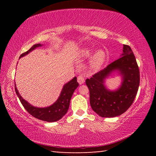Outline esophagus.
Listing matches in <instances>:
<instances>
[{"mask_svg":"<svg viewBox=\"0 0 156 156\" xmlns=\"http://www.w3.org/2000/svg\"><path fill=\"white\" fill-rule=\"evenodd\" d=\"M78 83L80 84H83L84 83V78L83 77V76L82 75H80L79 76H78Z\"/></svg>","mask_w":156,"mask_h":156,"instance_id":"esophagus-1","label":"esophagus"}]
</instances>
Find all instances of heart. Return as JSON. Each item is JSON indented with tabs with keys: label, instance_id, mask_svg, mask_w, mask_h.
Here are the masks:
<instances>
[{
	"label": "heart",
	"instance_id": "b5f03b06",
	"mask_svg": "<svg viewBox=\"0 0 156 156\" xmlns=\"http://www.w3.org/2000/svg\"><path fill=\"white\" fill-rule=\"evenodd\" d=\"M92 52H93V51H92L91 49L85 48L82 51V54H83L84 56L88 57L91 56L92 54ZM106 56L107 54L105 50H98V51L95 53L91 60V67L94 70H98L105 62V59H106Z\"/></svg>",
	"mask_w": 156,
	"mask_h": 156
}]
</instances>
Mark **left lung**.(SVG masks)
Segmentation results:
<instances>
[{"label":"left lung","instance_id":"1","mask_svg":"<svg viewBox=\"0 0 156 156\" xmlns=\"http://www.w3.org/2000/svg\"><path fill=\"white\" fill-rule=\"evenodd\" d=\"M122 51V57L86 80L91 107L100 117L112 118L122 114L131 107L138 92L140 72L135 56L127 44H123ZM115 70L123 76V83L118 90L112 92L106 89L104 82Z\"/></svg>","mask_w":156,"mask_h":156}]
</instances>
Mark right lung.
Listing matches in <instances>:
<instances>
[{
	"label": "right lung",
	"instance_id": "right-lung-1",
	"mask_svg": "<svg viewBox=\"0 0 156 156\" xmlns=\"http://www.w3.org/2000/svg\"><path fill=\"white\" fill-rule=\"evenodd\" d=\"M40 46H41V44H34L28 51L21 54L20 58L25 56L36 47ZM78 85L79 84L77 82V78L74 77L72 80H70L69 83L65 84L58 99L56 100V102L51 106L45 108L35 107L29 104L26 100L23 99V98L20 96V95L17 90L16 87V84L15 91L18 97L19 98V100L21 103H22L23 106L24 107L26 111L30 114L34 116V118H37V119L52 122L61 119L63 116L66 114V113L67 112L69 107L71 98H72V96L75 89L78 87Z\"/></svg>",
	"mask_w": 156,
	"mask_h": 156
}]
</instances>
